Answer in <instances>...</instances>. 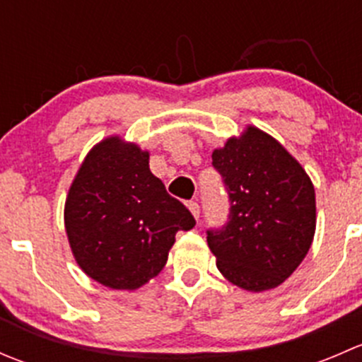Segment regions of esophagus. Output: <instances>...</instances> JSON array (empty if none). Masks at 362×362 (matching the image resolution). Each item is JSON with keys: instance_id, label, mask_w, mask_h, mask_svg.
Here are the masks:
<instances>
[{"instance_id": "esophagus-1", "label": "esophagus", "mask_w": 362, "mask_h": 362, "mask_svg": "<svg viewBox=\"0 0 362 362\" xmlns=\"http://www.w3.org/2000/svg\"><path fill=\"white\" fill-rule=\"evenodd\" d=\"M187 206H189V210H191V214L194 215V218H199V204H198V202H189Z\"/></svg>"}]
</instances>
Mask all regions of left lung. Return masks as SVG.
I'll return each instance as SVG.
<instances>
[{"instance_id":"1","label":"left lung","mask_w":362,"mask_h":362,"mask_svg":"<svg viewBox=\"0 0 362 362\" xmlns=\"http://www.w3.org/2000/svg\"><path fill=\"white\" fill-rule=\"evenodd\" d=\"M211 164L229 196L228 222L206 231L218 272L245 291L275 289L312 245V180L275 138L254 126L215 148Z\"/></svg>"}]
</instances>
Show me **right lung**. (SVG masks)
<instances>
[{"label":"right lung","mask_w":362,"mask_h":362,"mask_svg":"<svg viewBox=\"0 0 362 362\" xmlns=\"http://www.w3.org/2000/svg\"><path fill=\"white\" fill-rule=\"evenodd\" d=\"M194 224L191 211L152 175L148 152L119 136L93 147L64 204L75 261L110 289L134 291L154 279L177 231Z\"/></svg>","instance_id":"add662e5"}]
</instances>
